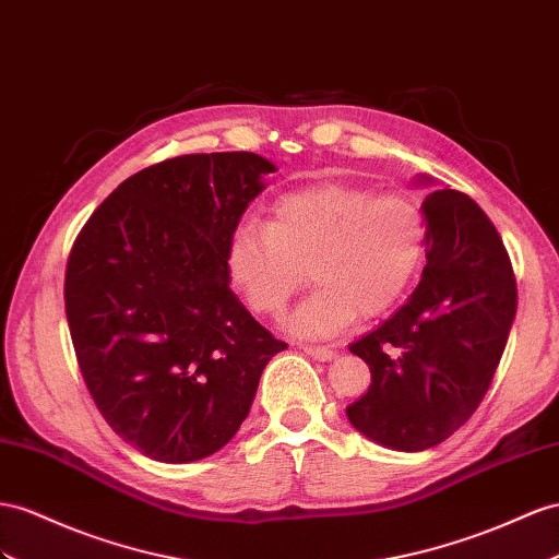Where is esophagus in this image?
Wrapping results in <instances>:
<instances>
[{
  "mask_svg": "<svg viewBox=\"0 0 559 559\" xmlns=\"http://www.w3.org/2000/svg\"><path fill=\"white\" fill-rule=\"evenodd\" d=\"M299 349L309 354L311 359H317V361H333L337 356V352H333L331 347H321V345H302Z\"/></svg>",
  "mask_w": 559,
  "mask_h": 559,
  "instance_id": "1",
  "label": "esophagus"
}]
</instances>
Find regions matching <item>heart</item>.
<instances>
[{"label":"heart","instance_id":"b5f03b06","mask_svg":"<svg viewBox=\"0 0 559 559\" xmlns=\"http://www.w3.org/2000/svg\"><path fill=\"white\" fill-rule=\"evenodd\" d=\"M427 219L416 198L323 183L281 198L269 226L242 222L224 250L226 276L260 317H281L311 271L319 288L288 319L299 337H331L380 317L416 281Z\"/></svg>","mask_w":559,"mask_h":559}]
</instances>
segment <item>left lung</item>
<instances>
[{"instance_id": "8db88e82", "label": "left lung", "mask_w": 559, "mask_h": 559, "mask_svg": "<svg viewBox=\"0 0 559 559\" xmlns=\"http://www.w3.org/2000/svg\"><path fill=\"white\" fill-rule=\"evenodd\" d=\"M423 212L427 264L418 288L349 347L368 364L370 388L347 406V418L394 451L432 449L469 420L518 311L510 257L475 200L441 189L425 198Z\"/></svg>"}]
</instances>
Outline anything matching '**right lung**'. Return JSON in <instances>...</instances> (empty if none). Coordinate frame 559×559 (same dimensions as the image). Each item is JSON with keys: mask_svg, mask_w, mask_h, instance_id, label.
I'll list each match as a JSON object with an SVG mask.
<instances>
[{"mask_svg": "<svg viewBox=\"0 0 559 559\" xmlns=\"http://www.w3.org/2000/svg\"><path fill=\"white\" fill-rule=\"evenodd\" d=\"M276 171L266 157L195 153L124 179L84 224L66 269L82 378L112 432L163 463L226 447L283 352L228 288L224 250Z\"/></svg>", "mask_w": 559, "mask_h": 559, "instance_id": "right-lung-1", "label": "right lung"}]
</instances>
